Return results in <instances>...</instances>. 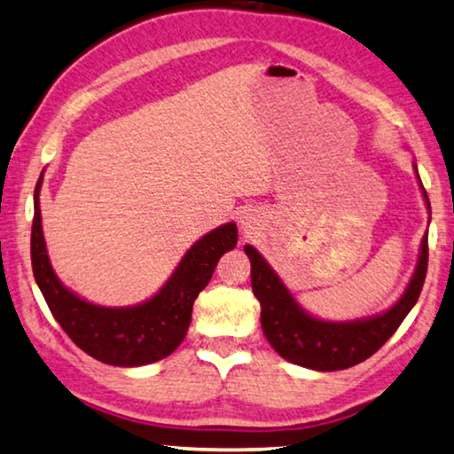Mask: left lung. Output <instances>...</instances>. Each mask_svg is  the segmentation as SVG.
Here are the masks:
<instances>
[{"label":"left lung","instance_id":"1","mask_svg":"<svg viewBox=\"0 0 454 454\" xmlns=\"http://www.w3.org/2000/svg\"><path fill=\"white\" fill-rule=\"evenodd\" d=\"M424 197L430 207L426 191ZM245 251L251 259V286L253 294L261 302V327L267 341L288 362L304 368L323 370V372L356 366L379 352L418 302L427 271L426 234L421 240L416 273L393 309L366 321L327 323L306 315L300 309L292 294L286 290V286L279 282V278L253 247L247 245Z\"/></svg>","mask_w":454,"mask_h":454}]
</instances>
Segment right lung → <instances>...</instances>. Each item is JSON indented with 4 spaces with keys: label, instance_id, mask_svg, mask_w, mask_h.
Masks as SVG:
<instances>
[{
    "label": "right lung",
    "instance_id": "1",
    "mask_svg": "<svg viewBox=\"0 0 454 454\" xmlns=\"http://www.w3.org/2000/svg\"><path fill=\"white\" fill-rule=\"evenodd\" d=\"M38 191L35 189V220L30 234L33 273L49 310L75 346L111 366H144L162 360L181 346L187 335L195 298L209 284L222 254L236 247V224L212 230L189 248L181 263L148 302L131 309H105L75 296L51 270L44 248Z\"/></svg>",
    "mask_w": 454,
    "mask_h": 454
}]
</instances>
